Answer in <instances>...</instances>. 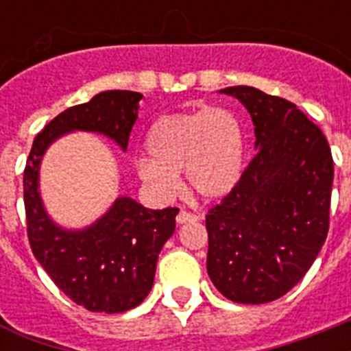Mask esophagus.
Instances as JSON below:
<instances>
[{
    "label": "esophagus",
    "instance_id": "esophagus-1",
    "mask_svg": "<svg viewBox=\"0 0 351 351\" xmlns=\"http://www.w3.org/2000/svg\"><path fill=\"white\" fill-rule=\"evenodd\" d=\"M197 220H200V217L195 213H189V211H184L182 209L180 213L176 215V222L178 224H187V222H197Z\"/></svg>",
    "mask_w": 351,
    "mask_h": 351
}]
</instances>
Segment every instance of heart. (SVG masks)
Masks as SVG:
<instances>
[{"label": "heart", "instance_id": "b5f03b06", "mask_svg": "<svg viewBox=\"0 0 351 351\" xmlns=\"http://www.w3.org/2000/svg\"><path fill=\"white\" fill-rule=\"evenodd\" d=\"M145 145L149 158L138 160V176L162 198L175 195L182 171L204 200L228 197L244 173V129L226 107L165 114L153 123Z\"/></svg>", "mask_w": 351, "mask_h": 351}]
</instances>
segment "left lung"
I'll return each instance as SVG.
<instances>
[{"label":"left lung","mask_w":351,"mask_h":351,"mask_svg":"<svg viewBox=\"0 0 351 351\" xmlns=\"http://www.w3.org/2000/svg\"><path fill=\"white\" fill-rule=\"evenodd\" d=\"M220 93L250 112L256 154L233 191L206 215L208 273L226 299L264 304L304 277L326 240L332 151L291 101L247 85Z\"/></svg>","instance_id":"1"}]
</instances>
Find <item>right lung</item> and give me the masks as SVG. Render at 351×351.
I'll use <instances>...</instances> for the list:
<instances>
[{
	"instance_id": "1",
	"label": "right lung",
	"mask_w": 351,
	"mask_h": 351,
	"mask_svg": "<svg viewBox=\"0 0 351 351\" xmlns=\"http://www.w3.org/2000/svg\"><path fill=\"white\" fill-rule=\"evenodd\" d=\"M143 96L104 90L87 104L60 112L34 138L23 173L30 250L58 288L89 311L121 313L136 308L153 288L156 261L175 233L176 208L147 209L118 197L84 230H65L49 217L40 193V165L51 143L74 131L98 132L127 151Z\"/></svg>"
}]
</instances>
